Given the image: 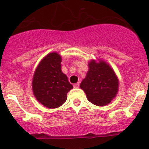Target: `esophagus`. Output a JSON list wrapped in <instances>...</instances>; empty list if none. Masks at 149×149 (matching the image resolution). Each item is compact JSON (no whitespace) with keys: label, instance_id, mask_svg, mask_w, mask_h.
<instances>
[{"label":"esophagus","instance_id":"1","mask_svg":"<svg viewBox=\"0 0 149 149\" xmlns=\"http://www.w3.org/2000/svg\"><path fill=\"white\" fill-rule=\"evenodd\" d=\"M79 85H80L79 82H77V83H76V84H74V88H79Z\"/></svg>","mask_w":149,"mask_h":149}]
</instances>
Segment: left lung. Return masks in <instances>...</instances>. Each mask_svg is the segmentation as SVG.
<instances>
[{
	"label": "left lung",
	"instance_id": "obj_1",
	"mask_svg": "<svg viewBox=\"0 0 149 149\" xmlns=\"http://www.w3.org/2000/svg\"><path fill=\"white\" fill-rule=\"evenodd\" d=\"M89 71L81 83V88L85 92L90 102L97 106L109 104L118 91L117 77L111 68L104 61L88 64Z\"/></svg>",
	"mask_w": 149,
	"mask_h": 149
}]
</instances>
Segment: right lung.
Returning a JSON list of instances; mask_svg holds the SVG:
<instances>
[{
	"label": "right lung",
	"mask_w": 149,
	"mask_h": 149,
	"mask_svg": "<svg viewBox=\"0 0 149 149\" xmlns=\"http://www.w3.org/2000/svg\"><path fill=\"white\" fill-rule=\"evenodd\" d=\"M61 58L52 52L40 61L33 79V94L47 108H57L67 100V94L73 88L68 77L61 70Z\"/></svg>",
	"instance_id": "1"
}]
</instances>
